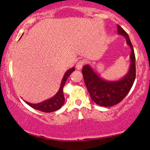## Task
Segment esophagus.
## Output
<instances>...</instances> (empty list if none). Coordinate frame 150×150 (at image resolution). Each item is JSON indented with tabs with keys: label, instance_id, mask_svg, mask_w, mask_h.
<instances>
[{
	"label": "esophagus",
	"instance_id": "obj_1",
	"mask_svg": "<svg viewBox=\"0 0 150 150\" xmlns=\"http://www.w3.org/2000/svg\"><path fill=\"white\" fill-rule=\"evenodd\" d=\"M83 64H84V61H83V60H80L79 62H77L76 64V67L77 69L78 70L81 69V68L83 66Z\"/></svg>",
	"mask_w": 150,
	"mask_h": 150
}]
</instances>
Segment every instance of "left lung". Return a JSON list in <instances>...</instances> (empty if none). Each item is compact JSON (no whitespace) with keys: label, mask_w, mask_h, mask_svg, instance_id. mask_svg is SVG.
I'll return each mask as SVG.
<instances>
[{"label":"left lung","mask_w":150,"mask_h":150,"mask_svg":"<svg viewBox=\"0 0 150 150\" xmlns=\"http://www.w3.org/2000/svg\"><path fill=\"white\" fill-rule=\"evenodd\" d=\"M117 33L125 37L126 42L131 49L128 72L120 80L108 81L100 78L90 65H85L82 69L84 82L91 98L97 105L103 107H110L119 103L129 93L135 79V56L133 47L127 33L118 25Z\"/></svg>","instance_id":"8db88e82"}]
</instances>
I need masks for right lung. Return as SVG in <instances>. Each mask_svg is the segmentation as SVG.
I'll use <instances>...</instances> for the list:
<instances>
[{
  "label": "right lung",
  "instance_id": "add662e5",
  "mask_svg": "<svg viewBox=\"0 0 150 150\" xmlns=\"http://www.w3.org/2000/svg\"><path fill=\"white\" fill-rule=\"evenodd\" d=\"M74 70V67H72V68H71L69 70L67 71L66 73L64 75L63 78H62L61 86H60L59 89V91H57V93L55 94L53 97H52L51 98L47 99V100H44L42 102L35 104L30 103L27 101L25 102L28 105H29L30 107L36 109V110H40V111H42L45 112H54L59 110V108H61L65 101L64 97L63 88L64 86L65 83H66L68 77L69 76V75Z\"/></svg>",
  "mask_w": 150,
  "mask_h": 150
}]
</instances>
